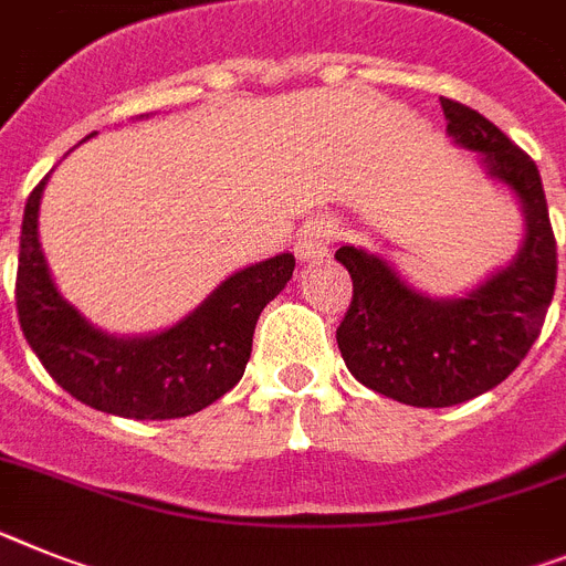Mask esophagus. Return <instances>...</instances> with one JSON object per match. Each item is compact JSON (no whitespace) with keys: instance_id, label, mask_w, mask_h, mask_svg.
Wrapping results in <instances>:
<instances>
[{"instance_id":"esophagus-1","label":"esophagus","mask_w":566,"mask_h":566,"mask_svg":"<svg viewBox=\"0 0 566 566\" xmlns=\"http://www.w3.org/2000/svg\"><path fill=\"white\" fill-rule=\"evenodd\" d=\"M332 234H335V229H332L329 220H323V217L303 226L301 237H297V245H294L297 260H301V263H317V260L326 258Z\"/></svg>"}]
</instances>
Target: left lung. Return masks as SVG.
I'll return each instance as SVG.
<instances>
[{
    "label": "left lung",
    "mask_w": 566,
    "mask_h": 566,
    "mask_svg": "<svg viewBox=\"0 0 566 566\" xmlns=\"http://www.w3.org/2000/svg\"><path fill=\"white\" fill-rule=\"evenodd\" d=\"M452 143L475 151L490 180L518 202L524 237L515 258L458 297L409 283L378 251L340 245L352 303L337 329L346 369L378 395L409 407H452L510 378L538 337L555 292V237L535 163L501 128L441 99Z\"/></svg>",
    "instance_id": "obj_1"
}]
</instances>
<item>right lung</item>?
Segmentation results:
<instances>
[{"mask_svg":"<svg viewBox=\"0 0 566 566\" xmlns=\"http://www.w3.org/2000/svg\"><path fill=\"white\" fill-rule=\"evenodd\" d=\"M48 177L25 202L17 269L19 326L48 375L85 407L134 421L186 418L223 398L243 378L260 312L292 280L294 254L229 274L168 329L111 335L71 306L51 277L40 243Z\"/></svg>","mask_w":566,"mask_h":566,"instance_id":"obj_1","label":"right lung"}]
</instances>
